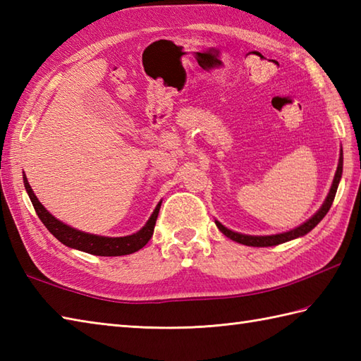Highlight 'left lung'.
I'll return each mask as SVG.
<instances>
[{
  "label": "left lung",
  "mask_w": 361,
  "mask_h": 361,
  "mask_svg": "<svg viewBox=\"0 0 361 361\" xmlns=\"http://www.w3.org/2000/svg\"><path fill=\"white\" fill-rule=\"evenodd\" d=\"M341 175H343V152H341V155H340L338 167H336V173H335V178H334V183H332L331 192H329L324 204L321 206V209L310 220L305 221V224H302L301 226L291 229V231H288V233L274 234V235H248V234H240V233L231 231V229H228L226 226L221 225L219 220H216V225H217V228L220 229L221 233H224L226 237H229V239L237 242V243L247 245V247H274V245H281V243H286L288 240L298 239V237H301V235H305L307 233H310L312 229L315 228L319 224V221L326 217V214L329 212V209H331V206H332V203L335 200L336 189H338Z\"/></svg>",
  "instance_id": "8db88e82"
}]
</instances>
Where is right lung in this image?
Returning <instances> with one entry per match:
<instances>
[{
  "label": "right lung",
  "mask_w": 361,
  "mask_h": 361,
  "mask_svg": "<svg viewBox=\"0 0 361 361\" xmlns=\"http://www.w3.org/2000/svg\"><path fill=\"white\" fill-rule=\"evenodd\" d=\"M23 183H25V189L30 198V203L34 206L38 219H40L42 224L48 228V231L56 237L59 242L66 245V247L79 250L83 252H90V255H94V256H124V255H132V252L141 250L144 245L152 239L161 203L157 204V208L153 211L150 219L147 220V224H145L137 233L132 235H124V237H105V235H96V234L80 231V229H75L70 225L63 224L62 220L56 219L52 214H49L44 209V206L40 202H38V198L32 192V189H30L25 175H23Z\"/></svg>",
  "instance_id": "right-lung-1"
}]
</instances>
